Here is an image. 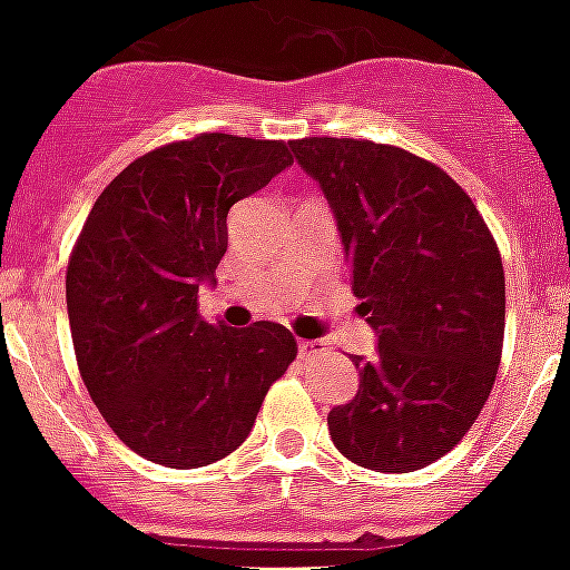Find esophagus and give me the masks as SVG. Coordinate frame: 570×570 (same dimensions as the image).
Instances as JSON below:
<instances>
[{"label":"esophagus","mask_w":570,"mask_h":570,"mask_svg":"<svg viewBox=\"0 0 570 570\" xmlns=\"http://www.w3.org/2000/svg\"><path fill=\"white\" fill-rule=\"evenodd\" d=\"M328 344L326 341H298V353L307 356V360H317V356H326L328 353Z\"/></svg>","instance_id":"esophagus-1"}]
</instances>
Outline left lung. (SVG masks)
Returning <instances> with one entry per match:
<instances>
[{"label":"left lung","mask_w":570,"mask_h":570,"mask_svg":"<svg viewBox=\"0 0 570 570\" xmlns=\"http://www.w3.org/2000/svg\"><path fill=\"white\" fill-rule=\"evenodd\" d=\"M338 223L377 356H350L360 392L328 411L341 456L407 474L465 438L495 383L504 268L492 232L446 171L402 147L293 141Z\"/></svg>","instance_id":"left-lung-1"}]
</instances>
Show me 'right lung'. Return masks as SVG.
Masks as SVG:
<instances>
[{
  "mask_svg": "<svg viewBox=\"0 0 570 570\" xmlns=\"http://www.w3.org/2000/svg\"><path fill=\"white\" fill-rule=\"evenodd\" d=\"M293 166L286 141L205 132L138 156L102 189L66 272L78 368L138 456L202 468L250 435L296 338L281 323L210 326L199 286L229 244V208Z\"/></svg>",
  "mask_w": 570,
  "mask_h": 570,
  "instance_id": "add662e5",
  "label": "right lung"
}]
</instances>
